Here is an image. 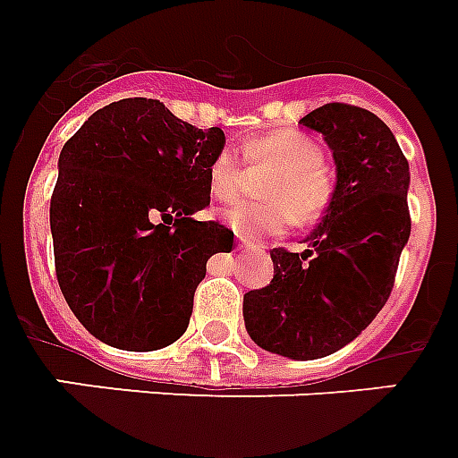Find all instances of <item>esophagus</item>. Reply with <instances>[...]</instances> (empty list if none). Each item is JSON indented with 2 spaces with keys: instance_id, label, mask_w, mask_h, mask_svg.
Returning <instances> with one entry per match:
<instances>
[{
  "instance_id": "1",
  "label": "esophagus",
  "mask_w": 458,
  "mask_h": 458,
  "mask_svg": "<svg viewBox=\"0 0 458 458\" xmlns=\"http://www.w3.org/2000/svg\"><path fill=\"white\" fill-rule=\"evenodd\" d=\"M239 248H258V243L250 239H246V236H239Z\"/></svg>"
}]
</instances>
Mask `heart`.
<instances>
[{"label":"heart","mask_w":458,"mask_h":458,"mask_svg":"<svg viewBox=\"0 0 458 458\" xmlns=\"http://www.w3.org/2000/svg\"><path fill=\"white\" fill-rule=\"evenodd\" d=\"M243 160L269 167L259 193L267 200L239 203L225 212L236 236L258 239L284 232L291 219L307 226L319 222L333 199V179L324 167L321 146L298 130H274L243 141ZM208 191L219 203H232L241 191V165L229 151L217 153L208 165Z\"/></svg>","instance_id":"b5f03b06"}]
</instances>
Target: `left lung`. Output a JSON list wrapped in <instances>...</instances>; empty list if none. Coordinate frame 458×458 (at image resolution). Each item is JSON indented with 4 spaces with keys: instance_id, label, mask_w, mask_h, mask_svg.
I'll use <instances>...</instances> for the list:
<instances>
[{
    "instance_id": "8db88e82",
    "label": "left lung",
    "mask_w": 458,
    "mask_h": 458,
    "mask_svg": "<svg viewBox=\"0 0 458 458\" xmlns=\"http://www.w3.org/2000/svg\"><path fill=\"white\" fill-rule=\"evenodd\" d=\"M300 125L324 134L335 191L305 252L274 248V279L248 291V335L267 352L319 360L345 347L390 298L411 233L409 163L390 127L367 108L327 104Z\"/></svg>"
}]
</instances>
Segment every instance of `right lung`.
I'll return each mask as SVG.
<instances>
[{"instance_id": "obj_1", "label": "right lung", "mask_w": 458, "mask_h": 458, "mask_svg": "<svg viewBox=\"0 0 458 458\" xmlns=\"http://www.w3.org/2000/svg\"><path fill=\"white\" fill-rule=\"evenodd\" d=\"M219 127L199 130L158 98L98 108L65 141L51 193L56 279L65 302L106 345L151 352L186 331L208 259L233 232L199 222Z\"/></svg>"}]
</instances>
